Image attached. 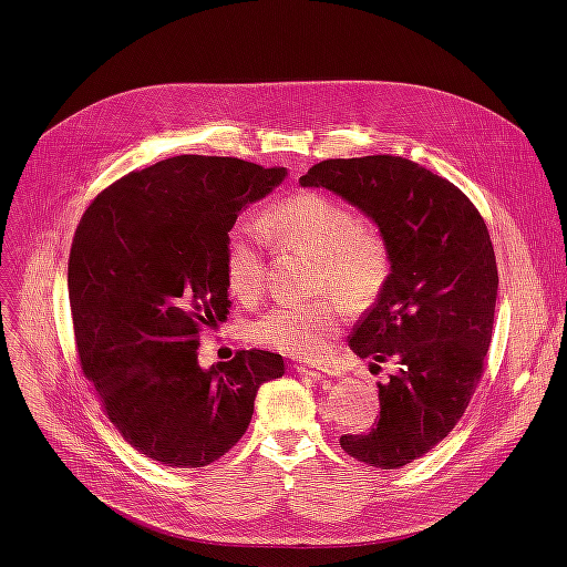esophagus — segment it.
Segmentation results:
<instances>
[{
	"instance_id": "1",
	"label": "esophagus",
	"mask_w": 567,
	"mask_h": 567,
	"mask_svg": "<svg viewBox=\"0 0 567 567\" xmlns=\"http://www.w3.org/2000/svg\"><path fill=\"white\" fill-rule=\"evenodd\" d=\"M301 374L310 377V379H331V377H338V370L333 368H315V365H299L296 368Z\"/></svg>"
}]
</instances>
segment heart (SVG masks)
I'll use <instances>...</instances> for the list:
<instances>
[{
	"instance_id": "1",
	"label": "heart",
	"mask_w": 567,
	"mask_h": 567,
	"mask_svg": "<svg viewBox=\"0 0 567 567\" xmlns=\"http://www.w3.org/2000/svg\"><path fill=\"white\" fill-rule=\"evenodd\" d=\"M266 236L319 255L315 289L336 291L353 308L374 303L391 280V246L379 227L355 218L351 206L331 195L303 190L268 206L261 225L244 216L227 229L223 266L238 299L250 301L261 291ZM342 323L344 308L336 299L278 303L248 326V338L296 359L315 361L329 353Z\"/></svg>"
}]
</instances>
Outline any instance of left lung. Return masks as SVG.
<instances>
[{
  "label": "left lung",
  "instance_id": "1",
  "mask_svg": "<svg viewBox=\"0 0 567 567\" xmlns=\"http://www.w3.org/2000/svg\"><path fill=\"white\" fill-rule=\"evenodd\" d=\"M301 186L342 195L391 246V280L349 347L398 372L379 383L372 430L340 436V449L400 468L453 432L485 374L498 289L489 229L449 178L400 156L321 161Z\"/></svg>",
  "mask_w": 567,
  "mask_h": 567
}]
</instances>
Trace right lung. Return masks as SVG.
Here are the masks:
<instances>
[{
    "instance_id": "1",
    "label": "right lung",
    "mask_w": 567,
    "mask_h": 567,
    "mask_svg": "<svg viewBox=\"0 0 567 567\" xmlns=\"http://www.w3.org/2000/svg\"><path fill=\"white\" fill-rule=\"evenodd\" d=\"M285 167L176 156L131 172L82 214L69 299L84 377L135 451L172 468L220 460L250 425L280 353L250 349L202 370L199 333L229 315L225 234Z\"/></svg>"
}]
</instances>
